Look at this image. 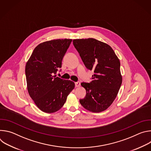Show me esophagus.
I'll use <instances>...</instances> for the list:
<instances>
[{
	"label": "esophagus",
	"instance_id": "obj_1",
	"mask_svg": "<svg viewBox=\"0 0 151 151\" xmlns=\"http://www.w3.org/2000/svg\"><path fill=\"white\" fill-rule=\"evenodd\" d=\"M80 85H81V83H80V82L78 81V82H75V87H80Z\"/></svg>",
	"mask_w": 151,
	"mask_h": 151
}]
</instances>
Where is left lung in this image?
<instances>
[{"label":"left lung","mask_w":151,"mask_h":151,"mask_svg":"<svg viewBox=\"0 0 151 151\" xmlns=\"http://www.w3.org/2000/svg\"><path fill=\"white\" fill-rule=\"evenodd\" d=\"M73 44L85 67L94 73L91 82L81 83L86 96L79 102L90 112L104 111L115 99L122 83L119 60L109 45L97 39H73Z\"/></svg>","instance_id":"1"}]
</instances>
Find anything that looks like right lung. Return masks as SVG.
Returning a JSON list of instances; mask_svg holds the SVG:
<instances>
[{"label": "right lung", "instance_id": "obj_1", "mask_svg": "<svg viewBox=\"0 0 151 151\" xmlns=\"http://www.w3.org/2000/svg\"><path fill=\"white\" fill-rule=\"evenodd\" d=\"M72 39H55L39 44L26 63L29 94L38 108L46 113L60 109L74 89L75 83L55 75Z\"/></svg>", "mask_w": 151, "mask_h": 151}]
</instances>
